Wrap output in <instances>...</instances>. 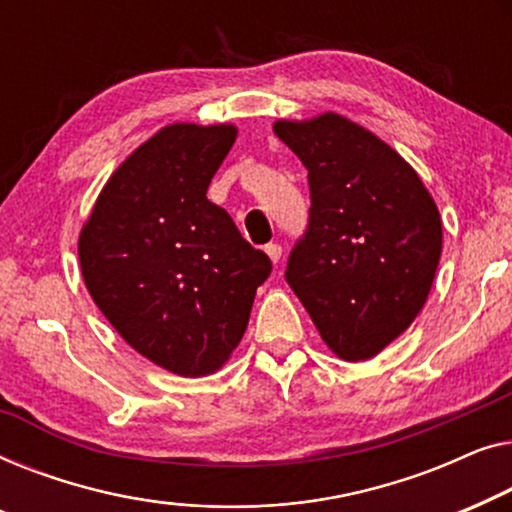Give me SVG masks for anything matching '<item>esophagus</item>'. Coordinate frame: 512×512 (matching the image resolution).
Listing matches in <instances>:
<instances>
[{"label":"esophagus","mask_w":512,"mask_h":512,"mask_svg":"<svg viewBox=\"0 0 512 512\" xmlns=\"http://www.w3.org/2000/svg\"><path fill=\"white\" fill-rule=\"evenodd\" d=\"M264 253L269 255V259L273 264H278V259H280V255H283V248L278 246V243H269V246H264Z\"/></svg>","instance_id":"1"}]
</instances>
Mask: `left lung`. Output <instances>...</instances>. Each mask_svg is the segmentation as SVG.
<instances>
[{"label":"left lung","instance_id":"obj_1","mask_svg":"<svg viewBox=\"0 0 512 512\" xmlns=\"http://www.w3.org/2000/svg\"><path fill=\"white\" fill-rule=\"evenodd\" d=\"M308 169V227L285 280L345 362L376 357L422 311L441 259L438 208L415 169L338 113L278 120Z\"/></svg>","mask_w":512,"mask_h":512}]
</instances>
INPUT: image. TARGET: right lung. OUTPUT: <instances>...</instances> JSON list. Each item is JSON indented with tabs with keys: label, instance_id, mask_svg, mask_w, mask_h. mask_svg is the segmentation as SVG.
<instances>
[{
	"label": "right lung",
	"instance_id": "obj_1",
	"mask_svg": "<svg viewBox=\"0 0 512 512\" xmlns=\"http://www.w3.org/2000/svg\"><path fill=\"white\" fill-rule=\"evenodd\" d=\"M234 125L176 122L104 185L78 239L85 287L115 331L185 378L218 371L248 327L271 259L206 199Z\"/></svg>",
	"mask_w": 512,
	"mask_h": 512
}]
</instances>
